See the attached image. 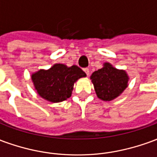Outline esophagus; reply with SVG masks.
Wrapping results in <instances>:
<instances>
[{"instance_id":"obj_1","label":"esophagus","mask_w":157,"mask_h":157,"mask_svg":"<svg viewBox=\"0 0 157 157\" xmlns=\"http://www.w3.org/2000/svg\"><path fill=\"white\" fill-rule=\"evenodd\" d=\"M83 71H84V72H85L86 74V75H87V76L90 75V71H89L88 68H84L83 69Z\"/></svg>"}]
</instances>
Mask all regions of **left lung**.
<instances>
[{
  "label": "left lung",
  "mask_w": 157,
  "mask_h": 157,
  "mask_svg": "<svg viewBox=\"0 0 157 157\" xmlns=\"http://www.w3.org/2000/svg\"><path fill=\"white\" fill-rule=\"evenodd\" d=\"M92 82L99 98L111 101L124 92L128 86V77L124 71H119L109 63L92 73Z\"/></svg>",
  "instance_id": "obj_1"
}]
</instances>
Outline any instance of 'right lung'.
<instances>
[{
  "label": "right lung",
  "instance_id": "obj_1",
  "mask_svg": "<svg viewBox=\"0 0 157 157\" xmlns=\"http://www.w3.org/2000/svg\"><path fill=\"white\" fill-rule=\"evenodd\" d=\"M85 76V72L76 65L67 67L55 64L47 71L40 70L33 74L32 80L40 97L49 102H59L71 96L74 83Z\"/></svg>",
  "mask_w": 157,
  "mask_h": 157
}]
</instances>
